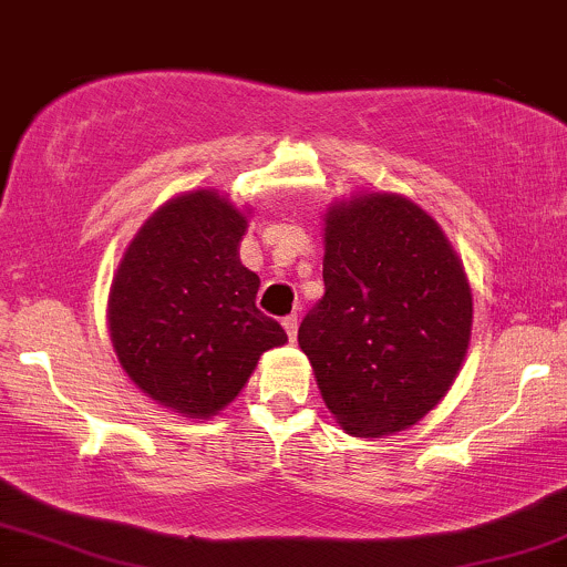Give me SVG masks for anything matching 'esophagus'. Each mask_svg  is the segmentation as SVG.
Masks as SVG:
<instances>
[{
  "label": "esophagus",
  "instance_id": "1",
  "mask_svg": "<svg viewBox=\"0 0 567 567\" xmlns=\"http://www.w3.org/2000/svg\"><path fill=\"white\" fill-rule=\"evenodd\" d=\"M282 328H285V333H288L290 341H296V336H298V315H288V317H285Z\"/></svg>",
  "mask_w": 567,
  "mask_h": 567
}]
</instances>
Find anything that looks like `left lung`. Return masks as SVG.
<instances>
[{
	"label": "left lung",
	"mask_w": 567,
	"mask_h": 567,
	"mask_svg": "<svg viewBox=\"0 0 567 567\" xmlns=\"http://www.w3.org/2000/svg\"><path fill=\"white\" fill-rule=\"evenodd\" d=\"M322 279L298 343L324 405L357 437L413 426L470 347L472 292L451 243L413 202L368 194L328 213Z\"/></svg>",
	"instance_id": "1"
}]
</instances>
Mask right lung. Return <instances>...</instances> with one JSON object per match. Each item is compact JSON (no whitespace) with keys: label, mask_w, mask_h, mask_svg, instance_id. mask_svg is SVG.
I'll return each mask as SVG.
<instances>
[{"label":"right lung","mask_w":567,"mask_h":567,"mask_svg":"<svg viewBox=\"0 0 567 567\" xmlns=\"http://www.w3.org/2000/svg\"><path fill=\"white\" fill-rule=\"evenodd\" d=\"M247 220L216 192L167 202L127 247L109 328L127 375L162 405L213 415L288 333L256 306L261 279L239 264Z\"/></svg>","instance_id":"right-lung-1"}]
</instances>
